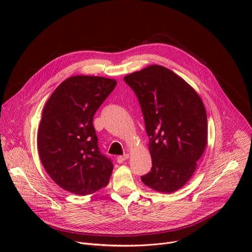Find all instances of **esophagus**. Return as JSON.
Segmentation results:
<instances>
[{"label":"esophagus","instance_id":"obj_1","mask_svg":"<svg viewBox=\"0 0 252 252\" xmlns=\"http://www.w3.org/2000/svg\"><path fill=\"white\" fill-rule=\"evenodd\" d=\"M129 158V156L126 154V155H124V156H120L118 158H117V161L119 163H123L124 161H126L127 158Z\"/></svg>","mask_w":252,"mask_h":252}]
</instances>
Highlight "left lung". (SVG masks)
<instances>
[{
	"label": "left lung",
	"instance_id": "8db88e82",
	"mask_svg": "<svg viewBox=\"0 0 252 252\" xmlns=\"http://www.w3.org/2000/svg\"><path fill=\"white\" fill-rule=\"evenodd\" d=\"M134 91L151 140L152 171L141 182L152 189L172 193L193 175L207 143L204 104L183 78L152 64L124 78Z\"/></svg>",
	"mask_w": 252,
	"mask_h": 252
}]
</instances>
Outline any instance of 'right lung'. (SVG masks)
<instances>
[{"label": "right lung", "instance_id": "obj_1", "mask_svg": "<svg viewBox=\"0 0 252 252\" xmlns=\"http://www.w3.org/2000/svg\"><path fill=\"white\" fill-rule=\"evenodd\" d=\"M117 86L114 79L74 76L51 94L38 129V151L44 168L62 189L87 195L107 186L113 162L97 148L93 120Z\"/></svg>", "mask_w": 252, "mask_h": 252}]
</instances>
